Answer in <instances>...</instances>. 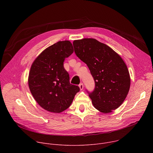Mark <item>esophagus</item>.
<instances>
[{
	"mask_svg": "<svg viewBox=\"0 0 153 153\" xmlns=\"http://www.w3.org/2000/svg\"><path fill=\"white\" fill-rule=\"evenodd\" d=\"M79 88H80V90H82L83 88V84L82 83H81L79 84Z\"/></svg>",
	"mask_w": 153,
	"mask_h": 153,
	"instance_id": "esophagus-1",
	"label": "esophagus"
}]
</instances>
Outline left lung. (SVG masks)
<instances>
[{"mask_svg": "<svg viewBox=\"0 0 153 153\" xmlns=\"http://www.w3.org/2000/svg\"><path fill=\"white\" fill-rule=\"evenodd\" d=\"M76 56L85 63L95 82L89 96L98 111L110 113L119 108L130 88V76L122 57L110 47L92 38L73 42Z\"/></svg>", "mask_w": 153, "mask_h": 153, "instance_id": "1", "label": "left lung"}]
</instances>
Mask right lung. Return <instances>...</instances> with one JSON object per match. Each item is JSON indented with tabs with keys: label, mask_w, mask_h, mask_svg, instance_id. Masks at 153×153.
<instances>
[{
	"label": "right lung",
	"mask_w": 153,
	"mask_h": 153,
	"mask_svg": "<svg viewBox=\"0 0 153 153\" xmlns=\"http://www.w3.org/2000/svg\"><path fill=\"white\" fill-rule=\"evenodd\" d=\"M74 52L69 40L59 41L43 50L31 65L28 86L35 100L44 110L60 113L71 105L79 87L70 83L63 67L65 59Z\"/></svg>",
	"instance_id": "right-lung-1"
}]
</instances>
